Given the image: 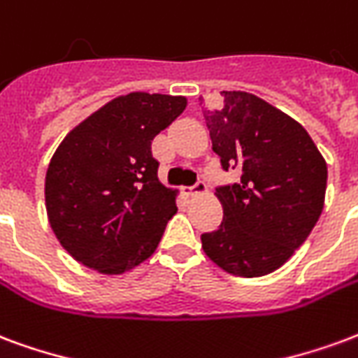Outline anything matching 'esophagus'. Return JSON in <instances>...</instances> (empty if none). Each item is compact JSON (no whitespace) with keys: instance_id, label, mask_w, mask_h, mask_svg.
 Here are the masks:
<instances>
[{"instance_id":"1","label":"esophagus","mask_w":358,"mask_h":358,"mask_svg":"<svg viewBox=\"0 0 358 358\" xmlns=\"http://www.w3.org/2000/svg\"><path fill=\"white\" fill-rule=\"evenodd\" d=\"M202 192H206L204 181H198L194 182L192 187H187V189H185V194H187V196H196V194H202Z\"/></svg>"}]
</instances>
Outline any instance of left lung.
I'll return each mask as SVG.
<instances>
[{"instance_id":"left-lung-1","label":"left lung","mask_w":358,"mask_h":358,"mask_svg":"<svg viewBox=\"0 0 358 358\" xmlns=\"http://www.w3.org/2000/svg\"><path fill=\"white\" fill-rule=\"evenodd\" d=\"M221 95L223 108L202 112L221 168L242 176L217 187L223 223L202 234V248L227 273L254 278L282 267L311 234L328 169L309 133L288 114L246 91Z\"/></svg>"}]
</instances>
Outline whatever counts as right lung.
I'll list each match as a JSON object with an SVG mask.
<instances>
[{
    "label": "right lung",
    "instance_id": "obj_1",
    "mask_svg": "<svg viewBox=\"0 0 358 358\" xmlns=\"http://www.w3.org/2000/svg\"><path fill=\"white\" fill-rule=\"evenodd\" d=\"M185 96L129 93L76 125L45 176L49 225L76 262L122 275L148 259L176 215L158 179L152 139L185 110Z\"/></svg>",
    "mask_w": 358,
    "mask_h": 358
}]
</instances>
